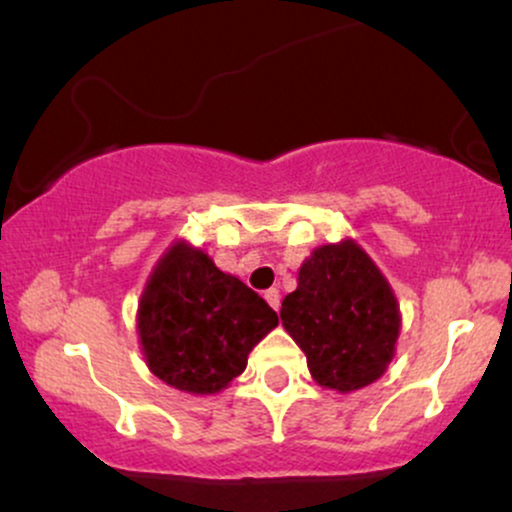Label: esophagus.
<instances>
[{"instance_id": "obj_1", "label": "esophagus", "mask_w": 512, "mask_h": 512, "mask_svg": "<svg viewBox=\"0 0 512 512\" xmlns=\"http://www.w3.org/2000/svg\"><path fill=\"white\" fill-rule=\"evenodd\" d=\"M264 298H267V303L272 305L274 310H279V305H281V296H279V289H267L264 291Z\"/></svg>"}]
</instances>
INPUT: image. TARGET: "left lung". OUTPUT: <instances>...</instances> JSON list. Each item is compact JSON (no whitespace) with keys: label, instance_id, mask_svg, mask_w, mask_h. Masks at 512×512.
<instances>
[{"label":"left lung","instance_id":"1","mask_svg":"<svg viewBox=\"0 0 512 512\" xmlns=\"http://www.w3.org/2000/svg\"><path fill=\"white\" fill-rule=\"evenodd\" d=\"M281 322L320 385L351 392L385 373L399 337V305L373 260L346 240L303 262Z\"/></svg>","mask_w":512,"mask_h":512}]
</instances>
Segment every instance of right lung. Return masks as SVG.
<instances>
[{"label": "right lung", "instance_id": "right-lung-1", "mask_svg": "<svg viewBox=\"0 0 512 512\" xmlns=\"http://www.w3.org/2000/svg\"><path fill=\"white\" fill-rule=\"evenodd\" d=\"M276 325L262 296L185 243L163 255L139 303L151 373L192 395H211L238 378L252 346Z\"/></svg>", "mask_w": 512, "mask_h": 512}]
</instances>
